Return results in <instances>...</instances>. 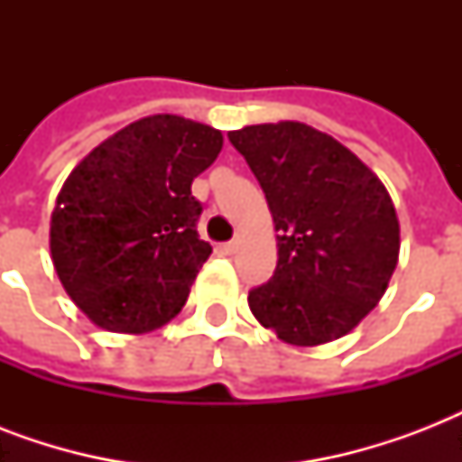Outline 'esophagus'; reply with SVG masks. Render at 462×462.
Masks as SVG:
<instances>
[{
	"instance_id": "esophagus-1",
	"label": "esophagus",
	"mask_w": 462,
	"mask_h": 462,
	"mask_svg": "<svg viewBox=\"0 0 462 462\" xmlns=\"http://www.w3.org/2000/svg\"><path fill=\"white\" fill-rule=\"evenodd\" d=\"M239 242H242V237H235L232 239V242H227V245H223V252L225 254H232V252H237V246H239Z\"/></svg>"
}]
</instances>
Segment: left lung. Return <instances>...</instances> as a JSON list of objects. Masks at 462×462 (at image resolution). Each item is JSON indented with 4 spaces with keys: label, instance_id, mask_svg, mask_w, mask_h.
Instances as JSON below:
<instances>
[{
    "label": "left lung",
    "instance_id": "obj_1",
    "mask_svg": "<svg viewBox=\"0 0 462 462\" xmlns=\"http://www.w3.org/2000/svg\"><path fill=\"white\" fill-rule=\"evenodd\" d=\"M273 216V278L249 309L282 343L314 347L350 333L386 292L401 225L383 181L350 148L302 122L227 134Z\"/></svg>",
    "mask_w": 462,
    "mask_h": 462
}]
</instances>
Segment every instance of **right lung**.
Instances as JSON below:
<instances>
[{"label": "right lung", "mask_w": 462, "mask_h": 462, "mask_svg": "<svg viewBox=\"0 0 462 462\" xmlns=\"http://www.w3.org/2000/svg\"><path fill=\"white\" fill-rule=\"evenodd\" d=\"M223 134L180 115H151L96 146L64 181L50 220L54 271L71 302L112 333L172 321L210 256L199 239L194 177Z\"/></svg>", "instance_id": "add662e5"}]
</instances>
